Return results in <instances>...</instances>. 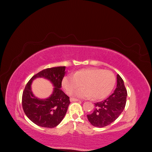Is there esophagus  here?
I'll list each match as a JSON object with an SVG mask.
<instances>
[{
  "mask_svg": "<svg viewBox=\"0 0 152 152\" xmlns=\"http://www.w3.org/2000/svg\"><path fill=\"white\" fill-rule=\"evenodd\" d=\"M70 101L71 102H79V101H80V100L78 99H75V98H70Z\"/></svg>",
  "mask_w": 152,
  "mask_h": 152,
  "instance_id": "1",
  "label": "esophagus"
}]
</instances>
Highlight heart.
Segmentation results:
<instances>
[{"label":"heart","instance_id":"heart-1","mask_svg":"<svg viewBox=\"0 0 152 152\" xmlns=\"http://www.w3.org/2000/svg\"><path fill=\"white\" fill-rule=\"evenodd\" d=\"M115 83V77L110 70L101 68H85L63 79V85L67 93L72 94L82 84L84 87L76 92V96L94 99L104 98L111 93Z\"/></svg>","mask_w":152,"mask_h":152}]
</instances>
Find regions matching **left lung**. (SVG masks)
Listing matches in <instances>:
<instances>
[{
    "label": "left lung",
    "instance_id": "obj_1",
    "mask_svg": "<svg viewBox=\"0 0 152 152\" xmlns=\"http://www.w3.org/2000/svg\"><path fill=\"white\" fill-rule=\"evenodd\" d=\"M117 79V87L113 93L102 102L94 103V111L87 115L94 127H103L110 125L119 117L125 108L127 90L124 80L118 74Z\"/></svg>",
    "mask_w": 152,
    "mask_h": 152
}]
</instances>
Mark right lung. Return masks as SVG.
I'll return each mask as SVG.
<instances>
[{
    "label": "right lung",
    "mask_w": 152,
    "mask_h": 152,
    "mask_svg": "<svg viewBox=\"0 0 152 152\" xmlns=\"http://www.w3.org/2000/svg\"><path fill=\"white\" fill-rule=\"evenodd\" d=\"M65 73V66L46 68L34 75L26 84L22 96V107L27 117L36 125L53 128L65 117L70 103V98L61 89ZM39 77L50 80L55 87L53 94L47 99L40 100L32 93L31 82Z\"/></svg>",
    "instance_id": "obj_1"
}]
</instances>
